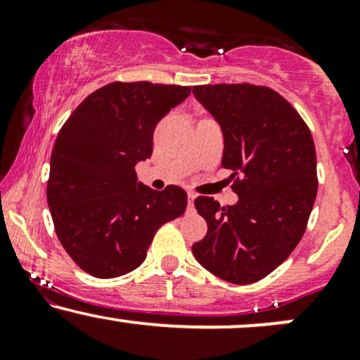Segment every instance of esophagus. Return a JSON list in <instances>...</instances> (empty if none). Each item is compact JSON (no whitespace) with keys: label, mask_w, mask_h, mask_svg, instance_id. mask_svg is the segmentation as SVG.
Segmentation results:
<instances>
[{"label":"esophagus","mask_w":360,"mask_h":360,"mask_svg":"<svg viewBox=\"0 0 360 360\" xmlns=\"http://www.w3.org/2000/svg\"><path fill=\"white\" fill-rule=\"evenodd\" d=\"M194 198H196V193L188 191V206H189V210L194 208Z\"/></svg>","instance_id":"esophagus-1"}]
</instances>
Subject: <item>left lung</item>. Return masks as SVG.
Returning <instances> with one entry per match:
<instances>
[{"instance_id":"obj_1","label":"left lung","mask_w":360,"mask_h":360,"mask_svg":"<svg viewBox=\"0 0 360 360\" xmlns=\"http://www.w3.org/2000/svg\"><path fill=\"white\" fill-rule=\"evenodd\" d=\"M193 93L221 125V166L232 171L238 194L233 206L210 196L194 200L208 232L193 254L223 281L257 283L289 257L307 230L318 191L311 131L267 86L203 84Z\"/></svg>"}]
</instances>
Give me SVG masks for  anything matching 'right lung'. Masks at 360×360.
I'll use <instances>...</instances> for the list:
<instances>
[{
	"instance_id": "right-lung-1",
	"label": "right lung",
	"mask_w": 360,
	"mask_h": 360,
	"mask_svg": "<svg viewBox=\"0 0 360 360\" xmlns=\"http://www.w3.org/2000/svg\"><path fill=\"white\" fill-rule=\"evenodd\" d=\"M189 86L115 81L91 93L57 135L47 203L57 237L82 271L100 279L137 269L164 223L184 213L179 186L154 191L135 166L152 155L155 125Z\"/></svg>"
}]
</instances>
